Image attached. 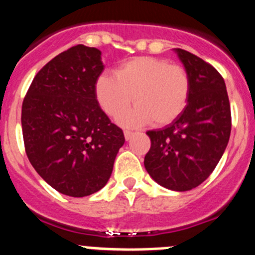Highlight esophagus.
Listing matches in <instances>:
<instances>
[{"instance_id":"esophagus-1","label":"esophagus","mask_w":255,"mask_h":255,"mask_svg":"<svg viewBox=\"0 0 255 255\" xmlns=\"http://www.w3.org/2000/svg\"><path fill=\"white\" fill-rule=\"evenodd\" d=\"M133 136V132H132V130H128V129H126L125 130V137H126V140H130V137Z\"/></svg>"}]
</instances>
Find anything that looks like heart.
Instances as JSON below:
<instances>
[{
  "label": "heart",
  "instance_id": "b5f03b06",
  "mask_svg": "<svg viewBox=\"0 0 255 255\" xmlns=\"http://www.w3.org/2000/svg\"><path fill=\"white\" fill-rule=\"evenodd\" d=\"M190 90L183 66L151 56L129 59L114 75H100L95 85L97 103L112 118L121 117L134 101L136 108L121 119L125 126L169 125L185 110Z\"/></svg>",
  "mask_w": 255,
  "mask_h": 255
}]
</instances>
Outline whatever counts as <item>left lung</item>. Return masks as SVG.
<instances>
[{"mask_svg": "<svg viewBox=\"0 0 255 255\" xmlns=\"http://www.w3.org/2000/svg\"><path fill=\"white\" fill-rule=\"evenodd\" d=\"M191 90L182 114L163 129L147 130V173L160 186L189 191L204 182L222 158L231 133V108L225 79L196 55L176 48Z\"/></svg>", "mask_w": 255, "mask_h": 255, "instance_id": "left-lung-1", "label": "left lung"}]
</instances>
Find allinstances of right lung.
Segmentation results:
<instances>
[{"label":"right lung","mask_w":255,"mask_h":255,"mask_svg":"<svg viewBox=\"0 0 255 255\" xmlns=\"http://www.w3.org/2000/svg\"><path fill=\"white\" fill-rule=\"evenodd\" d=\"M103 70L100 50L73 46L35 74L21 106L30 164L51 187L73 198L103 189L125 143L123 130L96 100Z\"/></svg>","instance_id":"add662e5"}]
</instances>
